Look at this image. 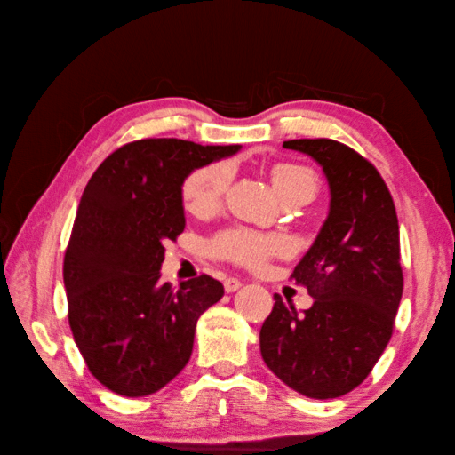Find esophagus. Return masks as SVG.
Segmentation results:
<instances>
[{"label":"esophagus","mask_w":455,"mask_h":455,"mask_svg":"<svg viewBox=\"0 0 455 455\" xmlns=\"http://www.w3.org/2000/svg\"><path fill=\"white\" fill-rule=\"evenodd\" d=\"M241 286H243V283H241V280H238V278H227V280H225V291H227L228 294H230V292H236Z\"/></svg>","instance_id":"obj_1"}]
</instances>
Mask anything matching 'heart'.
<instances>
[{"mask_svg": "<svg viewBox=\"0 0 455 455\" xmlns=\"http://www.w3.org/2000/svg\"><path fill=\"white\" fill-rule=\"evenodd\" d=\"M272 183L283 201L302 199L308 203L318 188V177L310 167L283 163L272 167ZM233 180V167L228 163H214L196 169L183 185V201L191 212H206L217 206ZM291 251V243L280 235H262L249 228L222 230L211 241V252L222 260L259 268L264 262Z\"/></svg>", "mask_w": 455, "mask_h": 455, "instance_id": "b5f03b06", "label": "heart"}]
</instances>
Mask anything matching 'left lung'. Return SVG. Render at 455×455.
Segmentation results:
<instances>
[{
  "label": "left lung",
  "mask_w": 455,
  "mask_h": 455,
  "mask_svg": "<svg viewBox=\"0 0 455 455\" xmlns=\"http://www.w3.org/2000/svg\"><path fill=\"white\" fill-rule=\"evenodd\" d=\"M330 187V211L292 278L314 304L296 312L275 294L260 328V354L283 382L314 400L352 392L392 338L403 276L392 195L374 164L332 139H294Z\"/></svg>",
  "instance_id": "left-lung-1"
}]
</instances>
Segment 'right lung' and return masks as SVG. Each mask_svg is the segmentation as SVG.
<instances>
[{
  "label": "right lung",
  "mask_w": 455,
  "mask_h": 455,
  "mask_svg": "<svg viewBox=\"0 0 455 455\" xmlns=\"http://www.w3.org/2000/svg\"><path fill=\"white\" fill-rule=\"evenodd\" d=\"M241 145L141 139L119 147L89 179L63 260L69 326L91 374L139 398L187 366L201 314L225 288L206 275L161 283L164 243L185 230L183 183Z\"/></svg>",
  "instance_id": "right-lung-1"
}]
</instances>
